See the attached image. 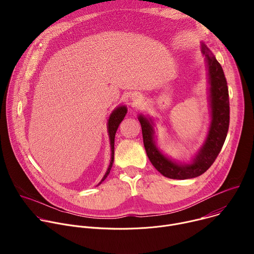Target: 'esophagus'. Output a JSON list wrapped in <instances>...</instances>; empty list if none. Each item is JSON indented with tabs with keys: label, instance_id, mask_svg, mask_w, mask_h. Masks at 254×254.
Returning a JSON list of instances; mask_svg holds the SVG:
<instances>
[{
	"label": "esophagus",
	"instance_id": "obj_1",
	"mask_svg": "<svg viewBox=\"0 0 254 254\" xmlns=\"http://www.w3.org/2000/svg\"><path fill=\"white\" fill-rule=\"evenodd\" d=\"M141 98H142V96H141L139 93H134V94H132V96H131V99H132L135 103L139 102V101L141 100Z\"/></svg>",
	"mask_w": 254,
	"mask_h": 254
}]
</instances>
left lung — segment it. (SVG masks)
I'll use <instances>...</instances> for the list:
<instances>
[{"label":"left lung","mask_w":254,"mask_h":254,"mask_svg":"<svg viewBox=\"0 0 254 254\" xmlns=\"http://www.w3.org/2000/svg\"><path fill=\"white\" fill-rule=\"evenodd\" d=\"M201 47L208 67L211 123L206 140L192 162L179 164L165 156L156 146L152 119L141 115L137 118L141 126L143 146L151 163L163 176L170 179H191L205 173L219 155L229 127V94L223 69L204 43Z\"/></svg>","instance_id":"8db88e82"}]
</instances>
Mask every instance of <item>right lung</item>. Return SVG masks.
<instances>
[{
	"instance_id": "right-lung-1",
	"label": "right lung",
	"mask_w": 254,
	"mask_h": 254,
	"mask_svg": "<svg viewBox=\"0 0 254 254\" xmlns=\"http://www.w3.org/2000/svg\"><path fill=\"white\" fill-rule=\"evenodd\" d=\"M127 112V108L126 107V105H121L119 107H117L116 110L112 113V115L110 116V119H108V123H107V131H108V135H110V140H111V150H112V158H111V163L110 166L107 168L106 173L104 174L103 178L101 179V181L99 182L98 185H100L103 181L106 179V177L110 174L113 164H114V160H115V137H116V132L118 130V127L120 126V124L123 122V120L125 119L126 115Z\"/></svg>"
}]
</instances>
